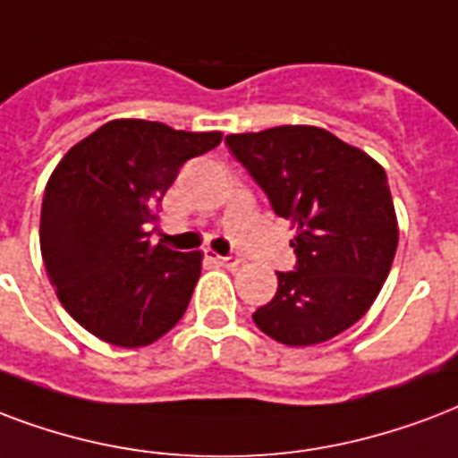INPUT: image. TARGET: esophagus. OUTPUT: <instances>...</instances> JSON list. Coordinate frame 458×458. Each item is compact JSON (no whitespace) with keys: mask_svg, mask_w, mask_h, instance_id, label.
<instances>
[{"mask_svg":"<svg viewBox=\"0 0 458 458\" xmlns=\"http://www.w3.org/2000/svg\"><path fill=\"white\" fill-rule=\"evenodd\" d=\"M208 252V257L218 264V267H225V268H235L237 264H240V259L237 257H221V254H214L211 250H206Z\"/></svg>","mask_w":458,"mask_h":458,"instance_id":"34e87169","label":"esophagus"}]
</instances>
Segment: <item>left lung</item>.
<instances>
[{
    "instance_id": "8db88e82",
    "label": "left lung",
    "mask_w": 458,
    "mask_h": 458,
    "mask_svg": "<svg viewBox=\"0 0 458 458\" xmlns=\"http://www.w3.org/2000/svg\"><path fill=\"white\" fill-rule=\"evenodd\" d=\"M225 144L276 216L298 225V264L276 271L278 291L254 324L285 345L322 344L353 327L382 291L399 244L382 165L305 124L230 134Z\"/></svg>"
}]
</instances>
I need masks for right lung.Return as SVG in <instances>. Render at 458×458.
Returning a JSON list of instances; mask_svg holds the SVG:
<instances>
[{"label": "right lung", "instance_id": "add662e5", "mask_svg": "<svg viewBox=\"0 0 458 458\" xmlns=\"http://www.w3.org/2000/svg\"><path fill=\"white\" fill-rule=\"evenodd\" d=\"M221 139V131L113 120L55 167L40 211V250L59 302L93 336L139 348L182 319L201 252L151 247L146 225L180 167Z\"/></svg>", "mask_w": 458, "mask_h": 458}]
</instances>
